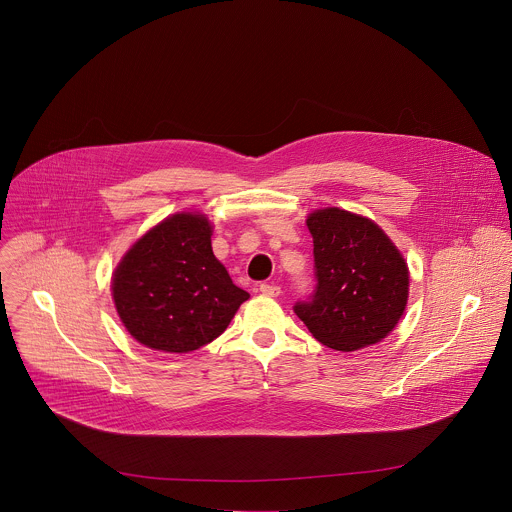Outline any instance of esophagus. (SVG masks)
Returning a JSON list of instances; mask_svg holds the SVG:
<instances>
[{
	"label": "esophagus",
	"mask_w": 512,
	"mask_h": 512,
	"mask_svg": "<svg viewBox=\"0 0 512 512\" xmlns=\"http://www.w3.org/2000/svg\"><path fill=\"white\" fill-rule=\"evenodd\" d=\"M259 291H261L263 295H267V297H277V295L281 293V287H277V285H273V283H261V285H259Z\"/></svg>",
	"instance_id": "34e87169"
}]
</instances>
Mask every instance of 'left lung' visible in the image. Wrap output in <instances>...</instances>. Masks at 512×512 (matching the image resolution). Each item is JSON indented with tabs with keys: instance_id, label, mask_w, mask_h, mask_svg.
Wrapping results in <instances>:
<instances>
[{
	"instance_id": "8db88e82",
	"label": "left lung",
	"mask_w": 512,
	"mask_h": 512,
	"mask_svg": "<svg viewBox=\"0 0 512 512\" xmlns=\"http://www.w3.org/2000/svg\"><path fill=\"white\" fill-rule=\"evenodd\" d=\"M313 237L317 287L293 309L313 337L335 351H357L383 341L409 299V267L367 217L339 207L307 217Z\"/></svg>"
}]
</instances>
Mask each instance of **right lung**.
Returning <instances> with one entry per match:
<instances>
[{"instance_id":"obj_1","label":"right lung","mask_w":512,"mask_h":512,"mask_svg":"<svg viewBox=\"0 0 512 512\" xmlns=\"http://www.w3.org/2000/svg\"><path fill=\"white\" fill-rule=\"evenodd\" d=\"M211 223L175 213L123 255L111 281L117 315L141 345L189 353L217 339L249 293L211 249Z\"/></svg>"}]
</instances>
